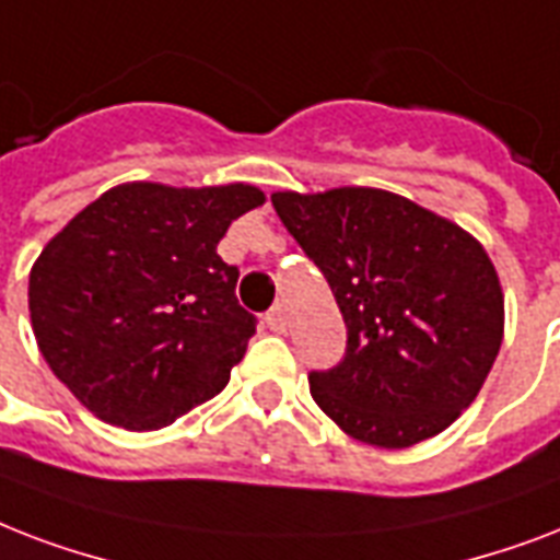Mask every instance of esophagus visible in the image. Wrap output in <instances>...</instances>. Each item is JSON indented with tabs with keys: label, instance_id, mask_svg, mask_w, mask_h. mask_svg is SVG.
I'll use <instances>...</instances> for the list:
<instances>
[{
	"label": "esophagus",
	"instance_id": "34e87169",
	"mask_svg": "<svg viewBox=\"0 0 560 560\" xmlns=\"http://www.w3.org/2000/svg\"><path fill=\"white\" fill-rule=\"evenodd\" d=\"M266 324L271 332H285V310L283 306H275V310L266 315Z\"/></svg>",
	"mask_w": 560,
	"mask_h": 560
}]
</instances>
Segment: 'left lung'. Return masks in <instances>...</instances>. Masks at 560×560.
I'll list each match as a JSON object with an SVG mask.
<instances>
[{
    "instance_id": "left-lung-1",
    "label": "left lung",
    "mask_w": 560,
    "mask_h": 560,
    "mask_svg": "<svg viewBox=\"0 0 560 560\" xmlns=\"http://www.w3.org/2000/svg\"><path fill=\"white\" fill-rule=\"evenodd\" d=\"M285 231L324 271L348 324L339 368L312 400L362 444L435 438L482 392L505 336L500 275L474 233L374 186L271 195Z\"/></svg>"
}]
</instances>
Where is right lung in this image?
<instances>
[{
    "label": "right lung",
    "mask_w": 560,
    "mask_h": 560,
    "mask_svg": "<svg viewBox=\"0 0 560 560\" xmlns=\"http://www.w3.org/2000/svg\"><path fill=\"white\" fill-rule=\"evenodd\" d=\"M262 203L254 184L131 180L46 242L28 275L34 339L84 409L151 432L228 385L254 315L236 301L240 271L215 248Z\"/></svg>",
    "instance_id": "add662e5"
}]
</instances>
